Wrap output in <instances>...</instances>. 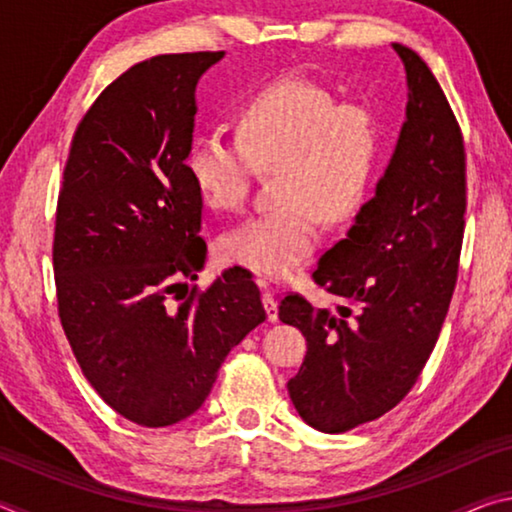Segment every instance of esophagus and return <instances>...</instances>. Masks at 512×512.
I'll return each instance as SVG.
<instances>
[{
	"label": "esophagus",
	"instance_id": "obj_1",
	"mask_svg": "<svg viewBox=\"0 0 512 512\" xmlns=\"http://www.w3.org/2000/svg\"><path fill=\"white\" fill-rule=\"evenodd\" d=\"M262 302H264V309H266L268 320H271V323H275V320H277V300H275V296H273V291L266 289V284H264Z\"/></svg>",
	"mask_w": 512,
	"mask_h": 512
}]
</instances>
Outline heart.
<instances>
[{
  "instance_id": "heart-1",
  "label": "heart",
  "mask_w": 512,
  "mask_h": 512,
  "mask_svg": "<svg viewBox=\"0 0 512 512\" xmlns=\"http://www.w3.org/2000/svg\"><path fill=\"white\" fill-rule=\"evenodd\" d=\"M379 153V119L366 101L343 99L305 76H282L241 108L237 137L196 135L185 167L216 212L246 203L255 169L277 173V203L219 239L223 262L284 277L316 248L320 221L359 210Z\"/></svg>"
}]
</instances>
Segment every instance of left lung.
Here are the masks:
<instances>
[{"label": "left lung", "mask_w": 512, "mask_h": 512, "mask_svg": "<svg viewBox=\"0 0 512 512\" xmlns=\"http://www.w3.org/2000/svg\"><path fill=\"white\" fill-rule=\"evenodd\" d=\"M409 85L406 119L375 196L314 280L345 305L311 307L298 293L280 320L307 339L289 397L309 427L343 433L377 420L418 381L456 287L465 214V146L436 76L393 42Z\"/></svg>", "instance_id": "8db88e82"}]
</instances>
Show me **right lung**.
Listing matches in <instances>:
<instances>
[{
	"label": "right lung",
	"mask_w": 512,
	"mask_h": 512,
	"mask_svg": "<svg viewBox=\"0 0 512 512\" xmlns=\"http://www.w3.org/2000/svg\"><path fill=\"white\" fill-rule=\"evenodd\" d=\"M223 54L153 56L112 81L76 128L58 194L60 323L101 400L142 427L201 409L228 352L266 318L257 284L232 268L205 291L183 282L207 255L185 167L196 83Z\"/></svg>",
	"instance_id": "right-lung-1"
}]
</instances>
